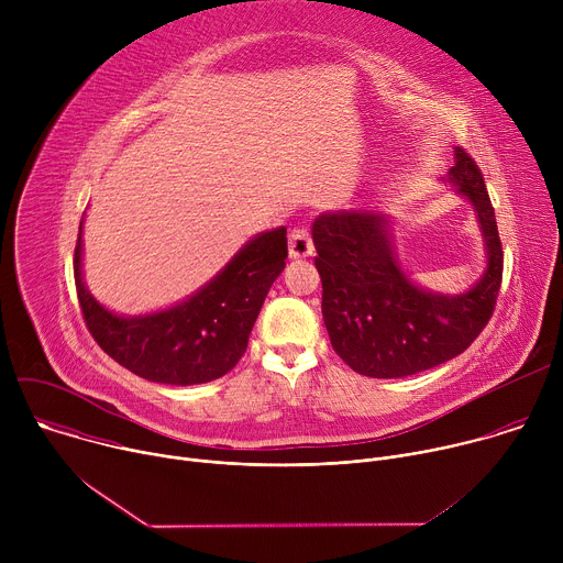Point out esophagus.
<instances>
[{
  "instance_id": "esophagus-1",
  "label": "esophagus",
  "mask_w": 563,
  "mask_h": 563,
  "mask_svg": "<svg viewBox=\"0 0 563 563\" xmlns=\"http://www.w3.org/2000/svg\"><path fill=\"white\" fill-rule=\"evenodd\" d=\"M313 254L311 235L305 227H294L289 233V256L291 258H307Z\"/></svg>"
}]
</instances>
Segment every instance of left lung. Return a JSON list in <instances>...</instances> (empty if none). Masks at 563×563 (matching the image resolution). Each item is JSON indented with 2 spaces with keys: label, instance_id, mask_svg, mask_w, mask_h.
<instances>
[{
  "label": "left lung",
  "instance_id": "obj_1",
  "mask_svg": "<svg viewBox=\"0 0 563 563\" xmlns=\"http://www.w3.org/2000/svg\"><path fill=\"white\" fill-rule=\"evenodd\" d=\"M450 183L474 207L488 250L484 276L465 294L443 296L415 285L398 265L380 213L330 211L313 220L325 328L334 352L363 376L400 378L437 367L465 352L495 311L504 250L484 174L461 146Z\"/></svg>",
  "mask_w": 563,
  "mask_h": 563
}]
</instances>
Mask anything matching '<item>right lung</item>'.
Returning <instances> with one entry per match:
<instances>
[{
    "mask_svg": "<svg viewBox=\"0 0 563 563\" xmlns=\"http://www.w3.org/2000/svg\"><path fill=\"white\" fill-rule=\"evenodd\" d=\"M285 258L287 229L265 231L191 298L163 311L126 318L104 309L85 287L79 222L73 274L85 323L113 361L153 383L198 385L224 376L245 354Z\"/></svg>",
    "mask_w": 563,
    "mask_h": 563,
    "instance_id": "add662e5",
    "label": "right lung"
}]
</instances>
